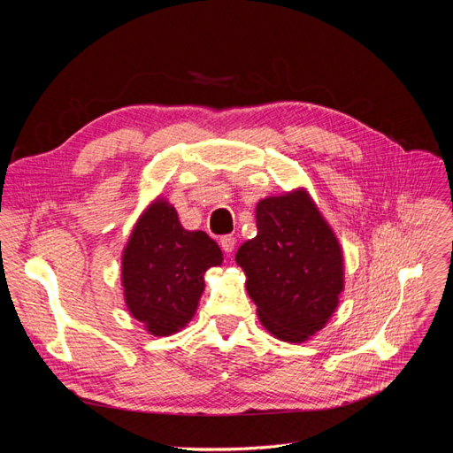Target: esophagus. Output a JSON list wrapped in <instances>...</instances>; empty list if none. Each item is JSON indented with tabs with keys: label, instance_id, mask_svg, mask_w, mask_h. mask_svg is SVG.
<instances>
[{
	"label": "esophagus",
	"instance_id": "obj_1",
	"mask_svg": "<svg viewBox=\"0 0 453 453\" xmlns=\"http://www.w3.org/2000/svg\"><path fill=\"white\" fill-rule=\"evenodd\" d=\"M219 245H221V250H223L225 253H232V251H234L236 238H234V236H223L221 240H219Z\"/></svg>",
	"mask_w": 453,
	"mask_h": 453
}]
</instances>
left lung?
Wrapping results in <instances>:
<instances>
[{
  "mask_svg": "<svg viewBox=\"0 0 453 453\" xmlns=\"http://www.w3.org/2000/svg\"><path fill=\"white\" fill-rule=\"evenodd\" d=\"M257 236L236 263L258 321L278 340L300 344L333 318L344 291V251L304 187L257 203Z\"/></svg>",
  "mask_w": 453,
  "mask_h": 453,
  "instance_id": "obj_1",
  "label": "left lung"
}]
</instances>
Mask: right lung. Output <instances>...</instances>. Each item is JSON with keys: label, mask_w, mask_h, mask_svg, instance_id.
<instances>
[{"label": "right lung", "mask_w": 453, "mask_h": 453, "mask_svg": "<svg viewBox=\"0 0 453 453\" xmlns=\"http://www.w3.org/2000/svg\"><path fill=\"white\" fill-rule=\"evenodd\" d=\"M223 265L219 245L183 228L173 205L155 198L135 221L120 258V285L134 319L153 336L180 333L195 318L203 273Z\"/></svg>", "instance_id": "1"}]
</instances>
